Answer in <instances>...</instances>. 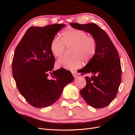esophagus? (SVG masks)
<instances>
[{
    "mask_svg": "<svg viewBox=\"0 0 135 135\" xmlns=\"http://www.w3.org/2000/svg\"><path fill=\"white\" fill-rule=\"evenodd\" d=\"M71 73H72V74H73V76H74V78H75V77L77 76V75H78L77 72H76V71H71Z\"/></svg>",
    "mask_w": 135,
    "mask_h": 135,
    "instance_id": "1",
    "label": "esophagus"
}]
</instances>
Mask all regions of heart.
Returning a JSON list of instances; mask_svg holds the SVG:
<instances>
[{"mask_svg": "<svg viewBox=\"0 0 135 135\" xmlns=\"http://www.w3.org/2000/svg\"><path fill=\"white\" fill-rule=\"evenodd\" d=\"M65 46L71 48V56L58 60L56 66L74 70L80 68L83 62L88 63L92 60L97 52V42L84 31L71 28L62 32L61 39L55 38L52 40L50 50L55 57H60L65 52Z\"/></svg>", "mask_w": 135, "mask_h": 135, "instance_id": "heart-1", "label": "heart"}]
</instances>
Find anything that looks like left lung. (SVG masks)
<instances>
[{
	"instance_id": "obj_1",
	"label": "left lung",
	"mask_w": 135,
	"mask_h": 135,
	"mask_svg": "<svg viewBox=\"0 0 135 135\" xmlns=\"http://www.w3.org/2000/svg\"><path fill=\"white\" fill-rule=\"evenodd\" d=\"M75 28L90 33L97 42L95 56L79 71L85 76L86 85L80 93L85 102L94 108H103L115 99L121 83L122 68L119 54L109 36L96 24L70 23Z\"/></svg>"
}]
</instances>
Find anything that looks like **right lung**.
I'll list each match as a JSON object with an SVG mask.
<instances>
[{"instance_id":"1","label":"right lung","mask_w":135,"mask_h":135,"mask_svg":"<svg viewBox=\"0 0 135 135\" xmlns=\"http://www.w3.org/2000/svg\"><path fill=\"white\" fill-rule=\"evenodd\" d=\"M66 26L56 23L44 27L31 26L15 49L12 74L19 92L31 106L46 108L60 97L64 88L74 77L70 71H53L55 59L50 50L52 40ZM52 75L49 79L48 75Z\"/></svg>"}]
</instances>
